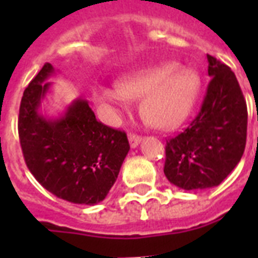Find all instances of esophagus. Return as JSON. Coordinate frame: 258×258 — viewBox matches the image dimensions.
Returning a JSON list of instances; mask_svg holds the SVG:
<instances>
[{
	"label": "esophagus",
	"mask_w": 258,
	"mask_h": 258,
	"mask_svg": "<svg viewBox=\"0 0 258 258\" xmlns=\"http://www.w3.org/2000/svg\"><path fill=\"white\" fill-rule=\"evenodd\" d=\"M128 142H130V146L135 149L139 143L142 142V137L137 135V134H128Z\"/></svg>",
	"instance_id": "1"
}]
</instances>
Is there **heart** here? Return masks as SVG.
I'll list each match as a JSON object with an SVG mask.
<instances>
[{
    "mask_svg": "<svg viewBox=\"0 0 258 258\" xmlns=\"http://www.w3.org/2000/svg\"><path fill=\"white\" fill-rule=\"evenodd\" d=\"M200 84L196 71L182 68L178 62H165L121 79L116 88L100 87L96 99L108 107L113 120L119 109L128 107L130 99L142 96V115L151 125L166 130L175 127L187 116L200 92Z\"/></svg>",
    "mask_w": 258,
    "mask_h": 258,
    "instance_id": "heart-1",
    "label": "heart"
}]
</instances>
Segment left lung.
Returning <instances> with one entry per match:
<instances>
[{"label": "left lung", "instance_id": "8db88e82", "mask_svg": "<svg viewBox=\"0 0 258 258\" xmlns=\"http://www.w3.org/2000/svg\"><path fill=\"white\" fill-rule=\"evenodd\" d=\"M210 82L198 115L166 141V178L183 190L218 186L238 165L246 145L248 109L228 66L208 54Z\"/></svg>", "mask_w": 258, "mask_h": 258}]
</instances>
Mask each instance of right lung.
I'll return each mask as SVG.
<instances>
[{"instance_id": "right-lung-1", "label": "right lung", "mask_w": 258, "mask_h": 258, "mask_svg": "<svg viewBox=\"0 0 258 258\" xmlns=\"http://www.w3.org/2000/svg\"><path fill=\"white\" fill-rule=\"evenodd\" d=\"M49 62L29 83L18 113V137L29 171L57 198L79 205L104 200L130 145L124 131L97 121L88 101L78 99L57 119L40 112L52 83Z\"/></svg>"}]
</instances>
